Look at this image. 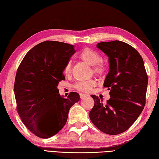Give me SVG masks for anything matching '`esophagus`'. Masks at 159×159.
<instances>
[{
	"label": "esophagus",
	"instance_id": "obj_1",
	"mask_svg": "<svg viewBox=\"0 0 159 159\" xmlns=\"http://www.w3.org/2000/svg\"><path fill=\"white\" fill-rule=\"evenodd\" d=\"M87 95H86V94L80 93V98H81V99L84 98H85V97H87Z\"/></svg>",
	"mask_w": 159,
	"mask_h": 159
}]
</instances>
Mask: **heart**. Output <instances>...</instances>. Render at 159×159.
Masks as SVG:
<instances>
[{
    "label": "heart",
    "instance_id": "heart-1",
    "mask_svg": "<svg viewBox=\"0 0 159 159\" xmlns=\"http://www.w3.org/2000/svg\"><path fill=\"white\" fill-rule=\"evenodd\" d=\"M79 58L83 61L84 62L93 66V72L96 74L101 75L105 70V66L104 63L100 61L101 56L100 54L95 50L90 49L89 48H84L79 54ZM71 72V63L68 62L64 68L63 72L66 75H68ZM96 81L93 80H85V81H80L76 84V89L84 92H88L92 88L96 85Z\"/></svg>",
    "mask_w": 159,
    "mask_h": 159
}]
</instances>
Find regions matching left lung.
Here are the masks:
<instances>
[{
  "label": "left lung",
  "instance_id": "1",
  "mask_svg": "<svg viewBox=\"0 0 159 159\" xmlns=\"http://www.w3.org/2000/svg\"><path fill=\"white\" fill-rule=\"evenodd\" d=\"M109 57V71L104 87L110 90L106 104L91 96L94 106L89 113L92 122L103 133L115 135L129 128L146 104L148 75L142 57L128 43L104 42L96 45Z\"/></svg>",
  "mask_w": 159,
  "mask_h": 159
}]
</instances>
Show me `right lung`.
Returning a JSON list of instances; mask_svg holds the SVG:
<instances>
[{
    "mask_svg": "<svg viewBox=\"0 0 159 159\" xmlns=\"http://www.w3.org/2000/svg\"><path fill=\"white\" fill-rule=\"evenodd\" d=\"M75 52L69 43L45 41L26 53L17 70L14 93L23 124L36 136L48 139L66 124L69 110L79 102V94L65 98L57 85L65 80L63 72Z\"/></svg>",
    "mask_w": 159,
    "mask_h": 159,
    "instance_id": "right-lung-1",
    "label": "right lung"
}]
</instances>
